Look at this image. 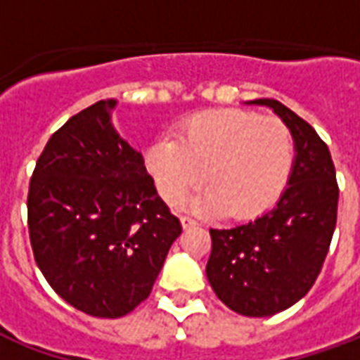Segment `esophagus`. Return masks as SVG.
Wrapping results in <instances>:
<instances>
[{"instance_id":"34e87169","label":"esophagus","mask_w":360,"mask_h":360,"mask_svg":"<svg viewBox=\"0 0 360 360\" xmlns=\"http://www.w3.org/2000/svg\"><path fill=\"white\" fill-rule=\"evenodd\" d=\"M181 224H183V227H185V229H188V227L198 226V221H196V219H193V218H188V216H181Z\"/></svg>"}]
</instances>
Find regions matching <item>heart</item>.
<instances>
[{
  "label": "heart",
  "mask_w": 360,
  "mask_h": 360,
  "mask_svg": "<svg viewBox=\"0 0 360 360\" xmlns=\"http://www.w3.org/2000/svg\"><path fill=\"white\" fill-rule=\"evenodd\" d=\"M144 164L165 202H181L206 181L210 188L193 202L195 210L247 219L285 191L295 139L283 121L255 111H204L188 117L177 136L152 142Z\"/></svg>",
  "instance_id": "heart-1"
}]
</instances>
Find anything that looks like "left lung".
<instances>
[{
	"instance_id": "8db88e82",
	"label": "left lung",
	"mask_w": 360,
	"mask_h": 360,
	"mask_svg": "<svg viewBox=\"0 0 360 360\" xmlns=\"http://www.w3.org/2000/svg\"><path fill=\"white\" fill-rule=\"evenodd\" d=\"M295 139L289 187L264 216L231 229H210L206 276L226 307L243 316H271L314 285L338 221L340 187L330 150L312 127L278 100L260 98Z\"/></svg>"
}]
</instances>
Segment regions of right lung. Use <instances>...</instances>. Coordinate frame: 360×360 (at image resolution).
Here are the masks:
<instances>
[{
    "label": "right lung",
    "mask_w": 360,
    "mask_h": 360,
    "mask_svg": "<svg viewBox=\"0 0 360 360\" xmlns=\"http://www.w3.org/2000/svg\"><path fill=\"white\" fill-rule=\"evenodd\" d=\"M113 100L59 127L28 187V235L51 289L96 318H121L148 299L172 243L183 231L141 152L119 139Z\"/></svg>",
    "instance_id": "add662e5"
}]
</instances>
